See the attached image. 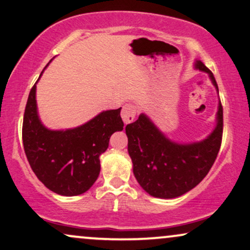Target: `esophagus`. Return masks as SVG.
<instances>
[{"label": "esophagus", "mask_w": 250, "mask_h": 250, "mask_svg": "<svg viewBox=\"0 0 250 250\" xmlns=\"http://www.w3.org/2000/svg\"><path fill=\"white\" fill-rule=\"evenodd\" d=\"M136 113H137V107L132 104H127L122 107L121 110V118L123 120V123L125 125H128V123L134 122Z\"/></svg>", "instance_id": "obj_1"}]
</instances>
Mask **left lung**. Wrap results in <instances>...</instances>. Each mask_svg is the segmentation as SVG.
Returning <instances> with one entry per match:
<instances>
[{
  "instance_id": "left-lung-1",
  "label": "left lung",
  "mask_w": 250,
  "mask_h": 250,
  "mask_svg": "<svg viewBox=\"0 0 250 250\" xmlns=\"http://www.w3.org/2000/svg\"><path fill=\"white\" fill-rule=\"evenodd\" d=\"M196 68L208 72L218 90L217 82L203 62ZM217 127L200 143L178 144L166 138L144 114L125 127L128 152L134 174L141 187L159 198L179 197L200 183L212 167L223 138V106L219 103Z\"/></svg>"
}]
</instances>
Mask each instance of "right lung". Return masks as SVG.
I'll return each mask as SVG.
<instances>
[{
	"mask_svg": "<svg viewBox=\"0 0 250 250\" xmlns=\"http://www.w3.org/2000/svg\"><path fill=\"white\" fill-rule=\"evenodd\" d=\"M120 112L121 108L105 110L81 127L49 130L38 116L34 84L25 107L21 135L37 178L59 195L76 196L88 190L99 175V157L108 147L110 136L123 129Z\"/></svg>",
	"mask_w": 250,
	"mask_h": 250,
	"instance_id": "add662e5",
	"label": "right lung"
}]
</instances>
